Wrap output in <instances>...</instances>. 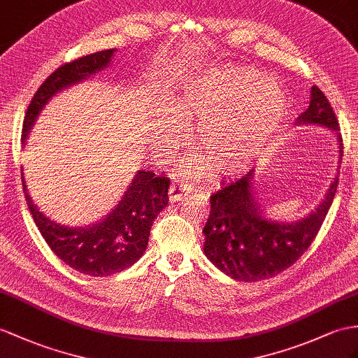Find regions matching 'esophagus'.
<instances>
[{
	"label": "esophagus",
	"instance_id": "esophagus-1",
	"mask_svg": "<svg viewBox=\"0 0 358 358\" xmlns=\"http://www.w3.org/2000/svg\"><path fill=\"white\" fill-rule=\"evenodd\" d=\"M188 193H189V188H188V187L173 184V185L170 187V191H169L170 202H173V203L178 202V200H182Z\"/></svg>",
	"mask_w": 358,
	"mask_h": 358
}]
</instances>
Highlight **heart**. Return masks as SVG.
Instances as JSON below:
<instances>
[{"label":"heart","instance_id":"b5f03b06","mask_svg":"<svg viewBox=\"0 0 358 358\" xmlns=\"http://www.w3.org/2000/svg\"><path fill=\"white\" fill-rule=\"evenodd\" d=\"M268 77L250 68H231L194 77L178 97L173 112H161L162 143L178 144L182 127L193 129L197 141L208 144L215 155L231 150L234 139L255 126L257 135L270 136L289 108L287 95L280 85L267 82ZM181 123L179 124L178 121ZM229 165L223 171H234Z\"/></svg>","mask_w":358,"mask_h":358}]
</instances>
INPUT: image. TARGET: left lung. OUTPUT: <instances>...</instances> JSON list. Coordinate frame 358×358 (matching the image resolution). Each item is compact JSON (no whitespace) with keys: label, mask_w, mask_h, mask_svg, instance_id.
Listing matches in <instances>:
<instances>
[{"label":"left lung","mask_w":358,"mask_h":358,"mask_svg":"<svg viewBox=\"0 0 358 358\" xmlns=\"http://www.w3.org/2000/svg\"><path fill=\"white\" fill-rule=\"evenodd\" d=\"M298 124H316L337 135L340 162L343 141L336 113L325 94L311 88L310 106L296 120ZM254 170L214 193L211 211L203 228V252L223 273L237 281H261L293 266L307 250L324 223L338 184V171L322 203L305 219L278 223L261 215L254 189Z\"/></svg>","instance_id":"8db88e82"}]
</instances>
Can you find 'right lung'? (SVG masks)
I'll return each instance as SVG.
<instances>
[{
    "label": "right lung",
    "instance_id": "add662e5",
    "mask_svg": "<svg viewBox=\"0 0 358 358\" xmlns=\"http://www.w3.org/2000/svg\"><path fill=\"white\" fill-rule=\"evenodd\" d=\"M113 53L115 50L97 51L60 65L51 73L33 95L25 112L22 144L45 103L60 90L106 68ZM169 178L138 170L130 187L106 219L86 228H66L50 220L34 206L22 178L25 200L43 240L66 266L90 276L123 272L143 257L152 224L169 203Z\"/></svg>",
    "mask_w": 358,
    "mask_h": 358
}]
</instances>
